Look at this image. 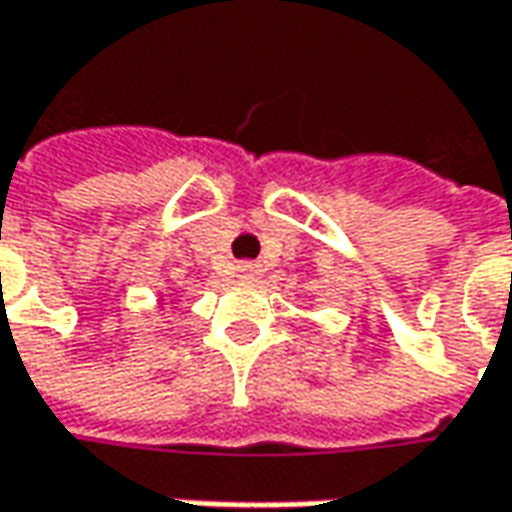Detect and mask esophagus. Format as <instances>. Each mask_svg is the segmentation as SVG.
Here are the masks:
<instances>
[{
	"label": "esophagus",
	"mask_w": 512,
	"mask_h": 512,
	"mask_svg": "<svg viewBox=\"0 0 512 512\" xmlns=\"http://www.w3.org/2000/svg\"><path fill=\"white\" fill-rule=\"evenodd\" d=\"M236 276L242 281H256L262 279V267L253 262H239L236 264Z\"/></svg>",
	"instance_id": "1"
}]
</instances>
